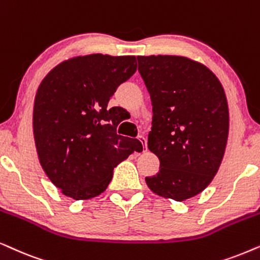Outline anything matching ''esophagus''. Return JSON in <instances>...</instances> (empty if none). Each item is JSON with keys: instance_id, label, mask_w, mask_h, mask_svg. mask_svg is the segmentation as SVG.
<instances>
[{"instance_id": "34e87169", "label": "esophagus", "mask_w": 260, "mask_h": 260, "mask_svg": "<svg viewBox=\"0 0 260 260\" xmlns=\"http://www.w3.org/2000/svg\"><path fill=\"white\" fill-rule=\"evenodd\" d=\"M138 139H139L141 145H143L144 148H145V151H146L147 150V140H146V138L143 137V136H140V137H138Z\"/></svg>"}]
</instances>
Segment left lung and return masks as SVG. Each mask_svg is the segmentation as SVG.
<instances>
[{"instance_id":"1","label":"left lung","mask_w":260,"mask_h":260,"mask_svg":"<svg viewBox=\"0 0 260 260\" xmlns=\"http://www.w3.org/2000/svg\"><path fill=\"white\" fill-rule=\"evenodd\" d=\"M139 70L152 101L147 146L160 161L146 177L154 193L184 201L203 191L226 150L230 114L215 75L181 55H139Z\"/></svg>"}]
</instances>
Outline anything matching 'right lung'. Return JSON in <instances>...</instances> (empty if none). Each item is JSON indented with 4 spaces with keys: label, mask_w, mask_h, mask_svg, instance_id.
I'll return each mask as SVG.
<instances>
[{
    "label": "right lung",
    "mask_w": 260,
    "mask_h": 260,
    "mask_svg": "<svg viewBox=\"0 0 260 260\" xmlns=\"http://www.w3.org/2000/svg\"><path fill=\"white\" fill-rule=\"evenodd\" d=\"M137 71L134 55L89 54L52 69L38 88L33 133L45 174L65 196L89 200L112 181L113 170L139 140L119 136L117 107L108 102Z\"/></svg>",
    "instance_id": "obj_1"
}]
</instances>
